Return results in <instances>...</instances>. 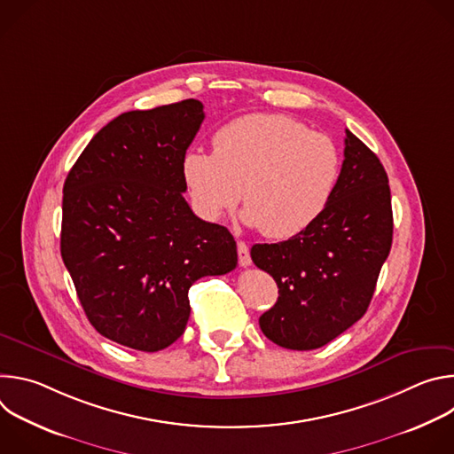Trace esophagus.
<instances>
[{"instance_id": "1", "label": "esophagus", "mask_w": 454, "mask_h": 454, "mask_svg": "<svg viewBox=\"0 0 454 454\" xmlns=\"http://www.w3.org/2000/svg\"><path fill=\"white\" fill-rule=\"evenodd\" d=\"M237 251H239V264H240L242 268H247V266H251V256H249V247L246 246V242L239 240V242H237Z\"/></svg>"}]
</instances>
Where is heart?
Listing matches in <instances>:
<instances>
[{"label": "heart", "instance_id": "b5f03b06", "mask_svg": "<svg viewBox=\"0 0 454 454\" xmlns=\"http://www.w3.org/2000/svg\"><path fill=\"white\" fill-rule=\"evenodd\" d=\"M341 174L333 138L296 118L254 113L235 118L214 135V153L188 149L181 176L203 219L219 221L240 196L242 219L268 239H289L327 208Z\"/></svg>", "mask_w": 454, "mask_h": 454}]
</instances>
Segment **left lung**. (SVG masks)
Instances as JSON below:
<instances>
[{"instance_id": "obj_1", "label": "left lung", "mask_w": 454, "mask_h": 454, "mask_svg": "<svg viewBox=\"0 0 454 454\" xmlns=\"http://www.w3.org/2000/svg\"><path fill=\"white\" fill-rule=\"evenodd\" d=\"M392 235L386 170L347 129L327 208L301 233L251 247L254 266L278 286L277 303L258 319L264 336L284 348L314 350L343 334L370 305Z\"/></svg>"}]
</instances>
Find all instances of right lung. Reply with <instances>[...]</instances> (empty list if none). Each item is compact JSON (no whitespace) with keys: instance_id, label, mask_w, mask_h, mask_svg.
<instances>
[{"instance_id":"add662e5","label":"right lung","mask_w":454,"mask_h":454,"mask_svg":"<svg viewBox=\"0 0 454 454\" xmlns=\"http://www.w3.org/2000/svg\"><path fill=\"white\" fill-rule=\"evenodd\" d=\"M203 120L193 98L121 113L64 181V266L91 325L123 347L172 345L190 316V286L237 266L233 235L183 198L181 160Z\"/></svg>"}]
</instances>
